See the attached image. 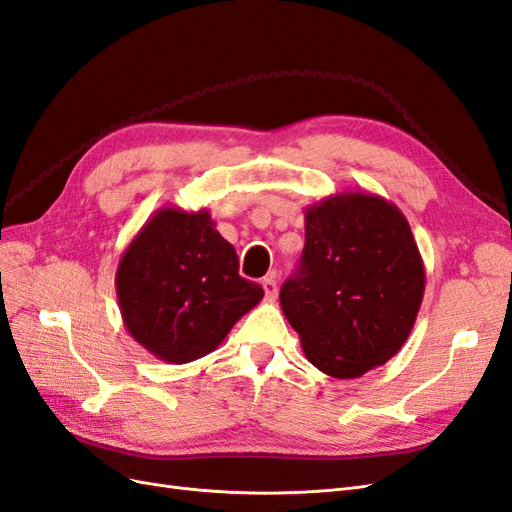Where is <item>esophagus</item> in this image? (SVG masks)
Segmentation results:
<instances>
[{
    "instance_id": "1",
    "label": "esophagus",
    "mask_w": 512,
    "mask_h": 512,
    "mask_svg": "<svg viewBox=\"0 0 512 512\" xmlns=\"http://www.w3.org/2000/svg\"><path fill=\"white\" fill-rule=\"evenodd\" d=\"M262 288H265V294L269 299H273L275 294H277V280H275V275H269V277H265V280H262Z\"/></svg>"
}]
</instances>
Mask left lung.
<instances>
[{
	"label": "left lung",
	"mask_w": 512,
	"mask_h": 512,
	"mask_svg": "<svg viewBox=\"0 0 512 512\" xmlns=\"http://www.w3.org/2000/svg\"><path fill=\"white\" fill-rule=\"evenodd\" d=\"M423 294V258L397 205L337 192L305 209L301 267L282 286L280 305L322 374L359 378L393 359Z\"/></svg>",
	"instance_id": "8db88e82"
}]
</instances>
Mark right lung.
<instances>
[{"mask_svg": "<svg viewBox=\"0 0 512 512\" xmlns=\"http://www.w3.org/2000/svg\"><path fill=\"white\" fill-rule=\"evenodd\" d=\"M123 327L156 359L183 365L218 348L265 297L207 209L162 207L123 250L115 273Z\"/></svg>", "mask_w": 512, "mask_h": 512, "instance_id": "right-lung-1", "label": "right lung"}]
</instances>
